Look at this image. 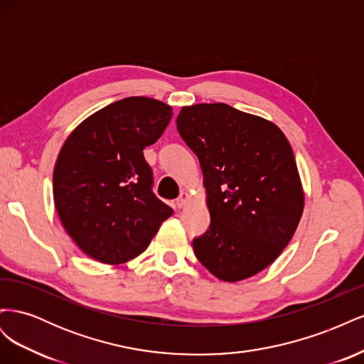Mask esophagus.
Listing matches in <instances>:
<instances>
[{
  "label": "esophagus",
  "mask_w": 364,
  "mask_h": 364,
  "mask_svg": "<svg viewBox=\"0 0 364 364\" xmlns=\"http://www.w3.org/2000/svg\"><path fill=\"white\" fill-rule=\"evenodd\" d=\"M188 199H190V194L186 191H182L181 196L178 197V200H176V206H178L179 209L183 208L186 205V202H188Z\"/></svg>",
  "instance_id": "34e87169"
}]
</instances>
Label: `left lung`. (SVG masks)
Segmentation results:
<instances>
[{
    "label": "left lung",
    "instance_id": "left-lung-1",
    "mask_svg": "<svg viewBox=\"0 0 364 364\" xmlns=\"http://www.w3.org/2000/svg\"><path fill=\"white\" fill-rule=\"evenodd\" d=\"M176 124L199 158L211 215L193 240L196 257L222 281L250 278L281 255L302 217L290 142L272 121L225 103L183 106Z\"/></svg>",
    "mask_w": 364,
    "mask_h": 364
}]
</instances>
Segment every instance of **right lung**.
<instances>
[{
  "label": "right lung",
  "mask_w": 364,
  "mask_h": 364,
  "mask_svg": "<svg viewBox=\"0 0 364 364\" xmlns=\"http://www.w3.org/2000/svg\"><path fill=\"white\" fill-rule=\"evenodd\" d=\"M171 106L127 97L77 126L60 149L53 196L60 222L87 257L121 264L138 257L173 209L153 194L144 159L168 126Z\"/></svg>",
  "instance_id": "right-lung-1"
}]
</instances>
